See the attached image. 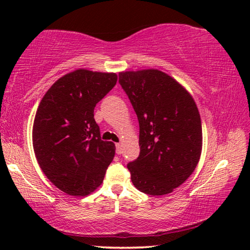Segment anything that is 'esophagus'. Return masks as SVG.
I'll list each match as a JSON object with an SVG mask.
<instances>
[{"mask_svg": "<svg viewBox=\"0 0 250 250\" xmlns=\"http://www.w3.org/2000/svg\"><path fill=\"white\" fill-rule=\"evenodd\" d=\"M116 152H117V154L122 153V147H121L120 143H116Z\"/></svg>", "mask_w": 250, "mask_h": 250, "instance_id": "esophagus-1", "label": "esophagus"}]
</instances>
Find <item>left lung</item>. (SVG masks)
<instances>
[{
	"label": "left lung",
	"instance_id": "obj_1",
	"mask_svg": "<svg viewBox=\"0 0 250 250\" xmlns=\"http://www.w3.org/2000/svg\"><path fill=\"white\" fill-rule=\"evenodd\" d=\"M119 83L137 113L140 154L129 162L131 181L149 195H166L195 170L202 122L192 96L158 69L125 71Z\"/></svg>",
	"mask_w": 250,
	"mask_h": 250
}]
</instances>
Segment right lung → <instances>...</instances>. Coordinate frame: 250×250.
Returning a JSON list of instances; mask_svg holds the SVG:
<instances>
[{
	"mask_svg": "<svg viewBox=\"0 0 250 250\" xmlns=\"http://www.w3.org/2000/svg\"><path fill=\"white\" fill-rule=\"evenodd\" d=\"M115 73L77 69L59 78L42 99L33 146L42 171L61 191L84 196L103 183L116 146L103 141L96 104L115 87Z\"/></svg>",
	"mask_w": 250,
	"mask_h": 250,
	"instance_id": "1",
	"label": "right lung"
}]
</instances>
